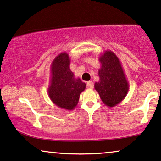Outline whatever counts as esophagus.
<instances>
[{"label": "esophagus", "mask_w": 161, "mask_h": 161, "mask_svg": "<svg viewBox=\"0 0 161 161\" xmlns=\"http://www.w3.org/2000/svg\"><path fill=\"white\" fill-rule=\"evenodd\" d=\"M86 86H87V88L89 89H93L94 84L92 81H89L86 82Z\"/></svg>", "instance_id": "esophagus-1"}]
</instances>
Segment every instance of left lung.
<instances>
[{
  "label": "left lung",
  "instance_id": "8db88e82",
  "mask_svg": "<svg viewBox=\"0 0 161 161\" xmlns=\"http://www.w3.org/2000/svg\"><path fill=\"white\" fill-rule=\"evenodd\" d=\"M101 67L98 70L99 80L94 83L103 103L108 108L120 103L129 91V83L119 58L111 50H107L99 57Z\"/></svg>",
  "mask_w": 161,
  "mask_h": 161
}]
</instances>
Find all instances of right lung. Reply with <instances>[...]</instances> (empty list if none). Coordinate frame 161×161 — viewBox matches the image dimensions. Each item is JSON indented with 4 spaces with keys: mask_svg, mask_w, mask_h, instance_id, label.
<instances>
[{
    "mask_svg": "<svg viewBox=\"0 0 161 161\" xmlns=\"http://www.w3.org/2000/svg\"><path fill=\"white\" fill-rule=\"evenodd\" d=\"M69 65L70 58L67 52L60 53L55 57L51 64V79L47 90L52 103L67 110L76 108L80 94L86 88V84L75 77Z\"/></svg>",
    "mask_w": 161,
    "mask_h": 161,
    "instance_id": "1",
    "label": "right lung"
}]
</instances>
